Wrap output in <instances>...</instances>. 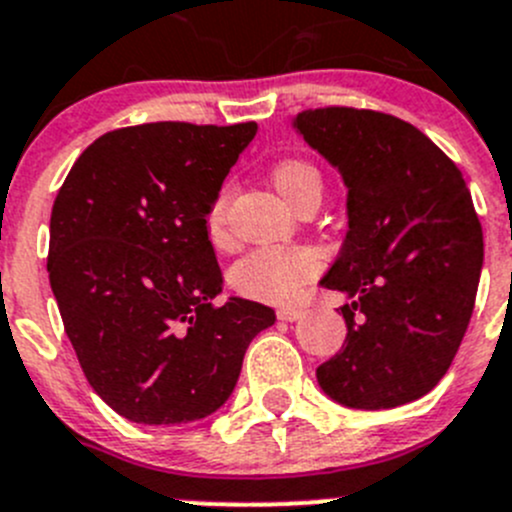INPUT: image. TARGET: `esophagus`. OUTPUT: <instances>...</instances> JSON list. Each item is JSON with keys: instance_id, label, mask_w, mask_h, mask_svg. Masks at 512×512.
<instances>
[{"instance_id": "obj_1", "label": "esophagus", "mask_w": 512, "mask_h": 512, "mask_svg": "<svg viewBox=\"0 0 512 512\" xmlns=\"http://www.w3.org/2000/svg\"><path fill=\"white\" fill-rule=\"evenodd\" d=\"M277 317H280L282 322H295L302 317V310H297V307H280V310H277Z\"/></svg>"}]
</instances>
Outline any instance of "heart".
<instances>
[{
    "mask_svg": "<svg viewBox=\"0 0 512 512\" xmlns=\"http://www.w3.org/2000/svg\"><path fill=\"white\" fill-rule=\"evenodd\" d=\"M272 185L277 195L295 207L307 190H320V175L302 160H285L272 170ZM207 235L215 245L230 242L227 230V190L215 197L207 210ZM322 270V255L315 247H260L242 257L232 270V285L240 295L262 302H290L317 272Z\"/></svg>",
    "mask_w": 512,
    "mask_h": 512,
    "instance_id": "obj_1",
    "label": "heart"
}]
</instances>
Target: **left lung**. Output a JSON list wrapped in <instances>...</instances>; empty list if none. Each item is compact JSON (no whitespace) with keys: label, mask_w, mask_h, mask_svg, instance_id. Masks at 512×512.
<instances>
[{"label":"left lung","mask_w":512,"mask_h":512,"mask_svg":"<svg viewBox=\"0 0 512 512\" xmlns=\"http://www.w3.org/2000/svg\"><path fill=\"white\" fill-rule=\"evenodd\" d=\"M292 130L347 187V232L325 277L347 295L342 350L317 367L335 403L388 410L448 372L473 315L483 230L458 167L418 127L372 109H307Z\"/></svg>","instance_id":"left-lung-1"}]
</instances>
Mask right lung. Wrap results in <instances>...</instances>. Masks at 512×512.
Wrapping results in <instances>:
<instances>
[{"mask_svg":"<svg viewBox=\"0 0 512 512\" xmlns=\"http://www.w3.org/2000/svg\"><path fill=\"white\" fill-rule=\"evenodd\" d=\"M257 124L155 122L94 140L49 220V285L94 393L142 425L227 403L275 310L222 292L207 210Z\"/></svg>","mask_w":512,"mask_h":512,"instance_id":"add662e5","label":"right lung"}]
</instances>
